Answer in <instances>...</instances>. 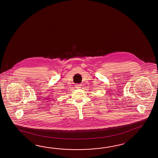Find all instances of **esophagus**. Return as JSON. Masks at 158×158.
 <instances>
[{"instance_id": "1", "label": "esophagus", "mask_w": 158, "mask_h": 158, "mask_svg": "<svg viewBox=\"0 0 158 158\" xmlns=\"http://www.w3.org/2000/svg\"><path fill=\"white\" fill-rule=\"evenodd\" d=\"M76 87L77 88H80L81 87V85H76Z\"/></svg>"}]
</instances>
